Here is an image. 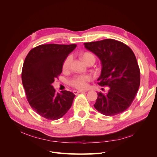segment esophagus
Here are the masks:
<instances>
[{
  "mask_svg": "<svg viewBox=\"0 0 157 157\" xmlns=\"http://www.w3.org/2000/svg\"><path fill=\"white\" fill-rule=\"evenodd\" d=\"M84 92H86V91H84V90H75V91H73V93L76 95V94H78V93Z\"/></svg>",
  "mask_w": 157,
  "mask_h": 157,
  "instance_id": "1",
  "label": "esophagus"
}]
</instances>
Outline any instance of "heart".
I'll list each match as a JSON object with an SVG mask.
<instances>
[{
    "label": "heart",
    "instance_id": "heart-1",
    "mask_svg": "<svg viewBox=\"0 0 157 157\" xmlns=\"http://www.w3.org/2000/svg\"><path fill=\"white\" fill-rule=\"evenodd\" d=\"M80 57L83 59L85 63H87L90 61H94L96 60L95 56L90 52H84L80 54ZM72 56L71 55L68 56L67 58L64 60L62 68L64 71H68L70 69L71 63L72 61ZM91 80V77L89 75H78L75 77L72 80L70 81V84L71 86L76 88L78 89H84L86 88L88 86V82Z\"/></svg>",
    "mask_w": 157,
    "mask_h": 157
}]
</instances>
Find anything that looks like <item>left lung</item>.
I'll use <instances>...</instances> for the list:
<instances>
[{
    "instance_id": "8db88e82",
    "label": "left lung",
    "mask_w": 157,
    "mask_h": 157,
    "mask_svg": "<svg viewBox=\"0 0 157 157\" xmlns=\"http://www.w3.org/2000/svg\"><path fill=\"white\" fill-rule=\"evenodd\" d=\"M101 61V86L109 87L106 94L98 92L94 106L106 116L126 111L134 100L140 84V71L134 52L129 46L114 39L84 43Z\"/></svg>"
}]
</instances>
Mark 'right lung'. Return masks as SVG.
Returning a JSON list of instances; mask_svg holds the SVG:
<instances>
[{
  "label": "right lung",
  "mask_w": 157,
  "mask_h": 157,
  "mask_svg": "<svg viewBox=\"0 0 157 157\" xmlns=\"http://www.w3.org/2000/svg\"><path fill=\"white\" fill-rule=\"evenodd\" d=\"M77 44H42L28 53L23 63L21 80L29 105L48 120L55 121L71 108L75 95L67 90L56 93L52 84L62 72L64 60Z\"/></svg>",
  "instance_id": "right-lung-1"
}]
</instances>
